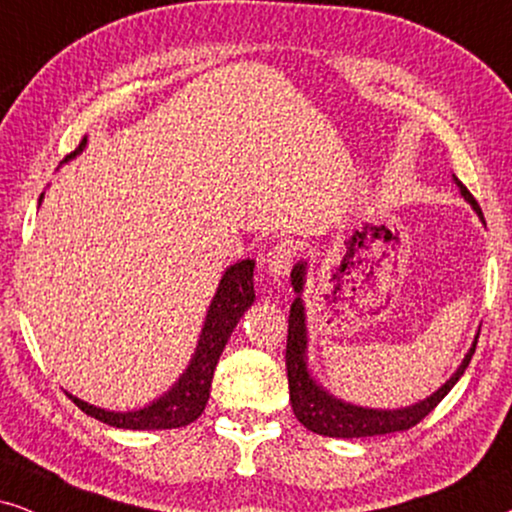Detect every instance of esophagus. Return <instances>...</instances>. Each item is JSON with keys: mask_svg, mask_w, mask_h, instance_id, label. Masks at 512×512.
Masks as SVG:
<instances>
[{"mask_svg": "<svg viewBox=\"0 0 512 512\" xmlns=\"http://www.w3.org/2000/svg\"><path fill=\"white\" fill-rule=\"evenodd\" d=\"M264 267L274 276V281L281 283L288 276L290 267H293V248L288 243H276L264 257Z\"/></svg>", "mask_w": 512, "mask_h": 512, "instance_id": "esophagus-1", "label": "esophagus"}]
</instances>
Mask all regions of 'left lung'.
Listing matches in <instances>:
<instances>
[{
  "instance_id": "obj_1",
  "label": "left lung",
  "mask_w": 512,
  "mask_h": 512,
  "mask_svg": "<svg viewBox=\"0 0 512 512\" xmlns=\"http://www.w3.org/2000/svg\"><path fill=\"white\" fill-rule=\"evenodd\" d=\"M456 179V177H454ZM458 189H461L463 198L472 205V210L482 217V208L477 205V200L472 193L465 189L461 181L456 179ZM484 219V217H482ZM304 269L307 262L295 264L293 274V288H295V302L290 304V316H288V342H286V368H288V387H290V404H293L295 418L300 420L307 430L316 432L323 437H373V435H390V432L409 430L413 425H418L435 406L449 394L451 387L458 383V378L468 368L472 354H475L477 338L472 342L470 352L465 354L463 364L458 366V371L451 375L446 383L439 387L437 392H432L428 399L418 401V404L406 406V409H364V406L347 404V401L335 399L333 394H328L316 380L309 375L307 368V323H304V304H302V288H304Z\"/></svg>"
}]
</instances>
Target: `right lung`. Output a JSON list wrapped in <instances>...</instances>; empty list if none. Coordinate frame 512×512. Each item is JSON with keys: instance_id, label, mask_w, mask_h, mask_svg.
<instances>
[{"instance_id": "add662e5", "label": "right lung", "mask_w": 512, "mask_h": 512, "mask_svg": "<svg viewBox=\"0 0 512 512\" xmlns=\"http://www.w3.org/2000/svg\"><path fill=\"white\" fill-rule=\"evenodd\" d=\"M84 144H87V139H82V144L73 153L66 155V160L75 158L84 148ZM252 269H255V262L241 260L224 271L217 293L210 302L203 333H200L196 354H193L189 368L181 373V378L172 385V390H167L153 404L137 411L118 413L103 411L99 406H92L87 401L73 397V394H68V397L87 416L122 430H172L193 423L203 413L205 404H208L212 375H215L217 361L222 357L226 342H229L231 333H234L236 323L241 321L245 309L255 302Z\"/></svg>"}]
</instances>
